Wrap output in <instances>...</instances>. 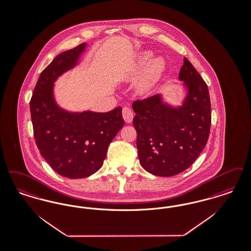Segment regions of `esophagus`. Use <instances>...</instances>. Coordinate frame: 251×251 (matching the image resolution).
<instances>
[{
	"instance_id": "1",
	"label": "esophagus",
	"mask_w": 251,
	"mask_h": 251,
	"mask_svg": "<svg viewBox=\"0 0 251 251\" xmlns=\"http://www.w3.org/2000/svg\"><path fill=\"white\" fill-rule=\"evenodd\" d=\"M122 117H123L125 122L130 123L132 120H133V113H132V111L130 110V108L123 107V109H122Z\"/></svg>"
}]
</instances>
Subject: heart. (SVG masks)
Listing matches in <instances>:
<instances>
[{"label":"heart","mask_w":251,"mask_h":251,"mask_svg":"<svg viewBox=\"0 0 251 251\" xmlns=\"http://www.w3.org/2000/svg\"><path fill=\"white\" fill-rule=\"evenodd\" d=\"M151 52H143L136 60L131 74L137 75L142 74L137 83V89L142 94H151L161 83L166 70V61L162 57H156L152 60Z\"/></svg>","instance_id":"heart-1"}]
</instances>
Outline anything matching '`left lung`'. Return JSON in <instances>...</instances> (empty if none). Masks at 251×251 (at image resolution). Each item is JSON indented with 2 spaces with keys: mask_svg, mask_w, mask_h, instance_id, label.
I'll list each match as a JSON object with an SVG mask.
<instances>
[{
  "mask_svg": "<svg viewBox=\"0 0 251 251\" xmlns=\"http://www.w3.org/2000/svg\"><path fill=\"white\" fill-rule=\"evenodd\" d=\"M178 77L186 90L181 105H171L161 93L132 103L141 165L158 176H173L188 169L205 148L209 136L207 85L187 58Z\"/></svg>",
  "mask_w": 251,
  "mask_h": 251,
  "instance_id": "8db88e82",
  "label": "left lung"
}]
</instances>
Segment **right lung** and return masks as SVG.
<instances>
[{
	"mask_svg": "<svg viewBox=\"0 0 251 251\" xmlns=\"http://www.w3.org/2000/svg\"><path fill=\"white\" fill-rule=\"evenodd\" d=\"M87 48L83 43L56 56L41 73L30 99L34 139L42 157L60 176L76 179L100 169L108 146L124 125L121 106L106 113L71 112L54 96V84L74 69Z\"/></svg>",
	"mask_w": 251,
	"mask_h": 251,
	"instance_id": "obj_1",
	"label": "right lung"
}]
</instances>
